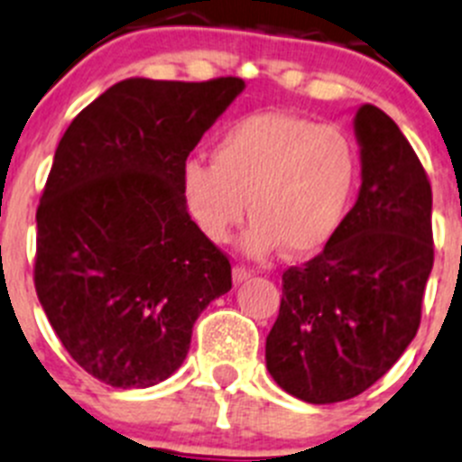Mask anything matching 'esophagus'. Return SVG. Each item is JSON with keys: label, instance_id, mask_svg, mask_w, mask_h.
<instances>
[{"label": "esophagus", "instance_id": "34e87169", "mask_svg": "<svg viewBox=\"0 0 462 462\" xmlns=\"http://www.w3.org/2000/svg\"><path fill=\"white\" fill-rule=\"evenodd\" d=\"M253 275L251 269H245V266H235L232 269V280H235V284H241V282H248Z\"/></svg>", "mask_w": 462, "mask_h": 462}]
</instances>
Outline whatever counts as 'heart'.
Masks as SVG:
<instances>
[{"mask_svg":"<svg viewBox=\"0 0 462 462\" xmlns=\"http://www.w3.org/2000/svg\"><path fill=\"white\" fill-rule=\"evenodd\" d=\"M353 182L356 152L342 129L266 111L227 127L211 148V166L184 163L180 187L191 221L214 244L230 239L251 209L255 221L241 239L248 255L284 245L305 257L335 236Z\"/></svg>","mask_w":462,"mask_h":462,"instance_id":"obj_1","label":"heart"}]
</instances>
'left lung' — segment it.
<instances>
[{
    "label": "left lung",
    "instance_id": "1",
    "mask_svg": "<svg viewBox=\"0 0 462 462\" xmlns=\"http://www.w3.org/2000/svg\"><path fill=\"white\" fill-rule=\"evenodd\" d=\"M360 191L333 239L282 273L266 369L308 403L353 399L385 376L417 335L433 269V193L394 120L374 105L353 118Z\"/></svg>",
    "mask_w": 462,
    "mask_h": 462
}]
</instances>
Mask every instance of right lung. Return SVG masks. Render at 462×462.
<instances>
[{"mask_svg": "<svg viewBox=\"0 0 462 462\" xmlns=\"http://www.w3.org/2000/svg\"><path fill=\"white\" fill-rule=\"evenodd\" d=\"M239 77L123 79L70 123L36 211V294L72 360L120 390L182 367L232 269L189 217L182 168Z\"/></svg>", "mask_w": 462, "mask_h": 462, "instance_id": "1", "label": "right lung"}]
</instances>
